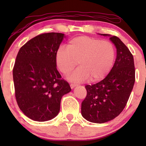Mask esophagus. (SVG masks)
I'll return each mask as SVG.
<instances>
[{"label": "esophagus", "mask_w": 146, "mask_h": 146, "mask_svg": "<svg viewBox=\"0 0 146 146\" xmlns=\"http://www.w3.org/2000/svg\"><path fill=\"white\" fill-rule=\"evenodd\" d=\"M70 88L72 89V88H74L76 86H77L76 84H70Z\"/></svg>", "instance_id": "1"}]
</instances>
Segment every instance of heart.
Returning a JSON list of instances; mask_svg holds the SVG:
<instances>
[{
  "label": "heart",
  "instance_id": "heart-1",
  "mask_svg": "<svg viewBox=\"0 0 146 146\" xmlns=\"http://www.w3.org/2000/svg\"><path fill=\"white\" fill-rule=\"evenodd\" d=\"M115 57V47L111 42L82 36L70 40L66 49L60 48L56 53L55 62L64 75L68 74L78 62L80 67L69 76L70 81L82 82L90 79L95 82L109 74Z\"/></svg>",
  "mask_w": 146,
  "mask_h": 146
}]
</instances>
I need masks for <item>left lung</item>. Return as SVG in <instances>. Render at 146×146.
<instances>
[{"mask_svg":"<svg viewBox=\"0 0 146 146\" xmlns=\"http://www.w3.org/2000/svg\"><path fill=\"white\" fill-rule=\"evenodd\" d=\"M116 47L117 56L109 74L102 80L85 86L87 94L81 113L88 121L102 123L119 115L127 104L135 82L133 55L118 37L107 34Z\"/></svg>","mask_w":146,"mask_h":146,"instance_id":"obj_1","label":"left lung"}]
</instances>
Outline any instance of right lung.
I'll use <instances>...</instances> for the list:
<instances>
[{
  "label": "right lung",
  "instance_id": "obj_1",
  "mask_svg": "<svg viewBox=\"0 0 146 146\" xmlns=\"http://www.w3.org/2000/svg\"><path fill=\"white\" fill-rule=\"evenodd\" d=\"M64 37L62 33L41 34L18 52L13 71L15 97L21 110L33 120L44 121L56 116L62 97L71 90L55 62Z\"/></svg>",
  "mask_w": 146,
  "mask_h": 146
}]
</instances>
